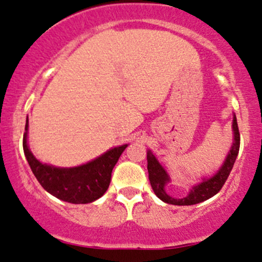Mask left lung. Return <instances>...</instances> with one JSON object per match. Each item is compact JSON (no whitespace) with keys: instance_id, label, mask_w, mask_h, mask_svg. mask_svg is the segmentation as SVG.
Masks as SVG:
<instances>
[{"instance_id":"obj_1","label":"left lung","mask_w":262,"mask_h":262,"mask_svg":"<svg viewBox=\"0 0 262 262\" xmlns=\"http://www.w3.org/2000/svg\"><path fill=\"white\" fill-rule=\"evenodd\" d=\"M232 132H234V142H232L231 148H230L229 153L226 155L223 165L219 168V170L212 177L204 178L203 182L192 186L189 194L182 198V199H177V198L166 194L165 186L166 184L170 183V177H169L165 168L153 154V151L148 149L146 150V160H148L149 180H150V185L153 188L155 195L160 200H163L164 203L171 204V205H194V204L203 203V201L210 199L214 195H216L225 184L226 179H228L230 171L234 166L235 160H236L238 149H240V133H238L237 120L235 114L232 117Z\"/></svg>"}]
</instances>
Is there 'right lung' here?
Instances as JSON below:
<instances>
[{
	"instance_id": "add662e5",
	"label": "right lung",
	"mask_w": 262,
	"mask_h": 262,
	"mask_svg": "<svg viewBox=\"0 0 262 262\" xmlns=\"http://www.w3.org/2000/svg\"><path fill=\"white\" fill-rule=\"evenodd\" d=\"M24 134V151L32 173L42 188L57 199L72 204H88L103 196L111 183L112 170L128 144L109 149L83 165L59 168L36 159L27 143L28 118Z\"/></svg>"
}]
</instances>
